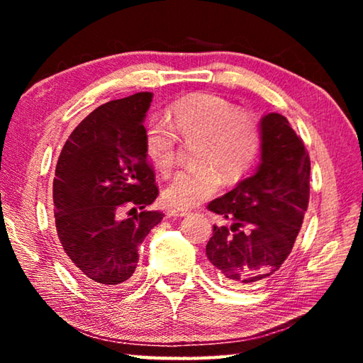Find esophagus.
I'll return each mask as SVG.
<instances>
[{
  "instance_id": "34e87169",
  "label": "esophagus",
  "mask_w": 363,
  "mask_h": 363,
  "mask_svg": "<svg viewBox=\"0 0 363 363\" xmlns=\"http://www.w3.org/2000/svg\"><path fill=\"white\" fill-rule=\"evenodd\" d=\"M168 214L171 218H184V216H189L190 211L189 210H179V208H177V210L168 211Z\"/></svg>"
}]
</instances>
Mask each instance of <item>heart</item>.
<instances>
[{
	"mask_svg": "<svg viewBox=\"0 0 363 363\" xmlns=\"http://www.w3.org/2000/svg\"><path fill=\"white\" fill-rule=\"evenodd\" d=\"M168 126L150 121L144 131L149 162L167 174L174 167L176 134L194 144L195 168L181 171L163 192L171 206L192 208L216 194L219 184H235L247 176L262 145L261 125L216 94H194L176 101L168 110Z\"/></svg>",
	"mask_w": 363,
	"mask_h": 363,
	"instance_id": "1",
	"label": "heart"
}]
</instances>
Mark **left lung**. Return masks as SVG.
<instances>
[{
  "instance_id": "1",
  "label": "left lung",
  "mask_w": 363,
  "mask_h": 363,
  "mask_svg": "<svg viewBox=\"0 0 363 363\" xmlns=\"http://www.w3.org/2000/svg\"><path fill=\"white\" fill-rule=\"evenodd\" d=\"M261 163L208 210L229 220L214 225L206 257L232 288L256 285L291 253L309 203L311 160L301 138L280 113L261 121Z\"/></svg>"
}]
</instances>
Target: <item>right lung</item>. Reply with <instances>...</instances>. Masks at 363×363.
<instances>
[{"label":"right lung","instance_id":"right-lung-1","mask_svg":"<svg viewBox=\"0 0 363 363\" xmlns=\"http://www.w3.org/2000/svg\"><path fill=\"white\" fill-rule=\"evenodd\" d=\"M152 97L138 93L97 107L70 134L57 160V235L72 269L93 285L126 284L138 267L140 243L164 216L145 210L158 195L144 145ZM126 204L133 218L119 216Z\"/></svg>","mask_w":363,"mask_h":363}]
</instances>
